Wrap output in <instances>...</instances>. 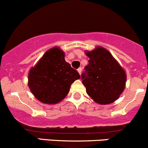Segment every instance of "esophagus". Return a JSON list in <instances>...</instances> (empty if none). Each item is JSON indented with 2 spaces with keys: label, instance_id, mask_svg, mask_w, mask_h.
I'll return each mask as SVG.
<instances>
[{
  "label": "esophagus",
  "instance_id": "esophagus-1",
  "mask_svg": "<svg viewBox=\"0 0 148 148\" xmlns=\"http://www.w3.org/2000/svg\"><path fill=\"white\" fill-rule=\"evenodd\" d=\"M77 72L79 73V74H81V72H82V68H79L78 69H77Z\"/></svg>",
  "mask_w": 148,
  "mask_h": 148
}]
</instances>
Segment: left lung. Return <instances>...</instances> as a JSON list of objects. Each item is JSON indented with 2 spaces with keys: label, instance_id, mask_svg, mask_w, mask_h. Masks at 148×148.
<instances>
[{
  "label": "left lung",
  "instance_id": "obj_1",
  "mask_svg": "<svg viewBox=\"0 0 148 148\" xmlns=\"http://www.w3.org/2000/svg\"><path fill=\"white\" fill-rule=\"evenodd\" d=\"M86 54L90 60L81 79L86 92L96 103H112L125 88L127 77L123 68L104 48L98 47Z\"/></svg>",
  "mask_w": 148,
  "mask_h": 148
}]
</instances>
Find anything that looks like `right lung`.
<instances>
[{"label": "right lung", "instance_id": "add662e5", "mask_svg": "<svg viewBox=\"0 0 148 148\" xmlns=\"http://www.w3.org/2000/svg\"><path fill=\"white\" fill-rule=\"evenodd\" d=\"M80 77L65 60V54L58 47L48 50L29 73V87L42 103L55 104L69 93L71 84Z\"/></svg>", "mask_w": 148, "mask_h": 148}]
</instances>
